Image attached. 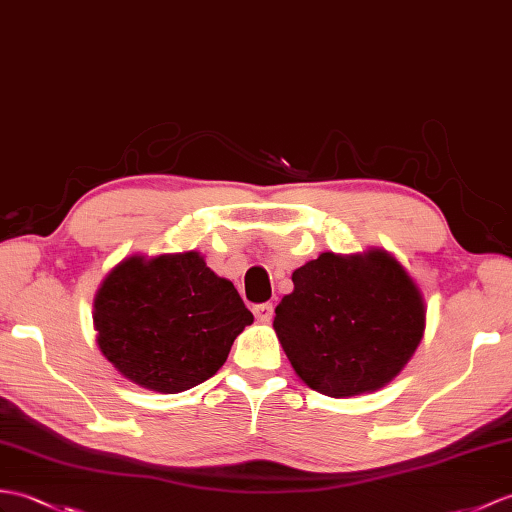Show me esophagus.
<instances>
[{"mask_svg": "<svg viewBox=\"0 0 512 512\" xmlns=\"http://www.w3.org/2000/svg\"><path fill=\"white\" fill-rule=\"evenodd\" d=\"M253 314L261 323H268V320H272V314H275V307H272V303H261L253 307Z\"/></svg>", "mask_w": 512, "mask_h": 512, "instance_id": "1", "label": "esophagus"}]
</instances>
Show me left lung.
Listing matches in <instances>:
<instances>
[{
    "instance_id": "obj_1",
    "label": "left lung",
    "mask_w": 512,
    "mask_h": 512,
    "mask_svg": "<svg viewBox=\"0 0 512 512\" xmlns=\"http://www.w3.org/2000/svg\"><path fill=\"white\" fill-rule=\"evenodd\" d=\"M275 310L292 368L312 390L351 397L388 384L417 351L425 305L408 272L384 251L323 253L292 272Z\"/></svg>"
}]
</instances>
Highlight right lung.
Listing matches in <instances>:
<instances>
[{"mask_svg":"<svg viewBox=\"0 0 512 512\" xmlns=\"http://www.w3.org/2000/svg\"><path fill=\"white\" fill-rule=\"evenodd\" d=\"M93 323L117 371L174 395L218 373L253 314L233 283L192 251L115 266L95 296Z\"/></svg>","mask_w":512,"mask_h":512,"instance_id":"add662e5","label":"right lung"}]
</instances>
